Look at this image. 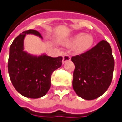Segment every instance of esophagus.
Segmentation results:
<instances>
[{"label": "esophagus", "instance_id": "1", "mask_svg": "<svg viewBox=\"0 0 122 122\" xmlns=\"http://www.w3.org/2000/svg\"><path fill=\"white\" fill-rule=\"evenodd\" d=\"M69 60H71V57H70V56L68 55V54H65L64 56H63V59H62V63H65L66 62H67V61H69Z\"/></svg>", "mask_w": 122, "mask_h": 122}]
</instances>
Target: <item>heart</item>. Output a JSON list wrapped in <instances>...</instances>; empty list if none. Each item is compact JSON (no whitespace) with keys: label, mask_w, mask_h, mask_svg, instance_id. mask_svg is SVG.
<instances>
[{"label":"heart","mask_w":122,"mask_h":122,"mask_svg":"<svg viewBox=\"0 0 122 122\" xmlns=\"http://www.w3.org/2000/svg\"><path fill=\"white\" fill-rule=\"evenodd\" d=\"M94 37L91 35H86L85 33H78L67 40L62 41V45L66 47L75 46L78 53H83L90 49L94 43Z\"/></svg>","instance_id":"obj_1"}]
</instances>
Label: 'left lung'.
<instances>
[{"label": "left lung", "mask_w": 122, "mask_h": 122, "mask_svg": "<svg viewBox=\"0 0 122 122\" xmlns=\"http://www.w3.org/2000/svg\"><path fill=\"white\" fill-rule=\"evenodd\" d=\"M71 60L75 64L73 87L78 96L90 101L107 90L114 70V59L107 41H101L86 53L72 57Z\"/></svg>", "instance_id": "obj_1"}]
</instances>
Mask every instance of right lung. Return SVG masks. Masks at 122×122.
I'll use <instances>...</instances> for the list:
<instances>
[{"mask_svg":"<svg viewBox=\"0 0 122 122\" xmlns=\"http://www.w3.org/2000/svg\"><path fill=\"white\" fill-rule=\"evenodd\" d=\"M28 34L43 39L38 31H24L13 41L9 48L8 72L12 84L22 96L39 98L45 96L51 86V76L62 66V58L46 54L35 56L24 51V40Z\"/></svg>","mask_w":122,"mask_h":122,"instance_id":"1","label":"right lung"}]
</instances>
